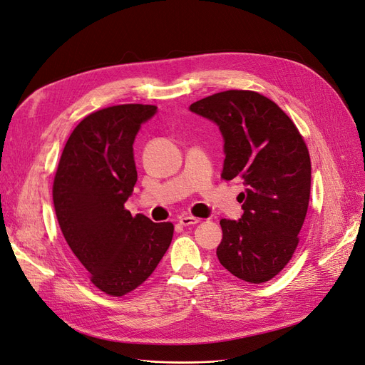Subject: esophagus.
<instances>
[{"instance_id":"esophagus-1","label":"esophagus","mask_w":365,"mask_h":365,"mask_svg":"<svg viewBox=\"0 0 365 365\" xmlns=\"http://www.w3.org/2000/svg\"><path fill=\"white\" fill-rule=\"evenodd\" d=\"M179 222H180V225H195V224H198L200 222V220L198 218H195V217H190V215H186V217H180L179 218Z\"/></svg>"}]
</instances>
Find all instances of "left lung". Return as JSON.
I'll use <instances>...</instances> for the list:
<instances>
[{"instance_id":"left-lung-1","label":"left lung","mask_w":365,"mask_h":365,"mask_svg":"<svg viewBox=\"0 0 365 365\" xmlns=\"http://www.w3.org/2000/svg\"><path fill=\"white\" fill-rule=\"evenodd\" d=\"M190 110L221 129V179L245 185L242 218L220 221L218 260L251 284L272 279L294 254L308 210L312 160L302 135L274 101L251 90L215 93Z\"/></svg>"}]
</instances>
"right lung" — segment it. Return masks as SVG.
I'll list each match as a JSON object with an SVG mask.
<instances>
[{"label":"right lung","instance_id":"obj_1","mask_svg":"<svg viewBox=\"0 0 365 365\" xmlns=\"http://www.w3.org/2000/svg\"><path fill=\"white\" fill-rule=\"evenodd\" d=\"M155 105L125 103L94 111L67 140L52 185L61 233L110 296H123L153 274L167 252L174 225L125 209L137 183L133 140Z\"/></svg>","mask_w":365,"mask_h":365}]
</instances>
